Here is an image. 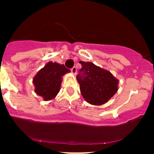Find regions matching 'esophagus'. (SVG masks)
I'll return each instance as SVG.
<instances>
[{
  "label": "esophagus",
  "instance_id": "esophagus-1",
  "mask_svg": "<svg viewBox=\"0 0 154 154\" xmlns=\"http://www.w3.org/2000/svg\"><path fill=\"white\" fill-rule=\"evenodd\" d=\"M71 71H72V73L73 74V75H76V73H77V68L74 66L73 68L71 69Z\"/></svg>",
  "mask_w": 154,
  "mask_h": 154
}]
</instances>
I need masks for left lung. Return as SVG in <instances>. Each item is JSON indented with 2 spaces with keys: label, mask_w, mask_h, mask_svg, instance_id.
<instances>
[{
  "label": "left lung",
  "mask_w": 154,
  "mask_h": 154,
  "mask_svg": "<svg viewBox=\"0 0 154 154\" xmlns=\"http://www.w3.org/2000/svg\"><path fill=\"white\" fill-rule=\"evenodd\" d=\"M79 63L82 69L77 79L84 99L95 106L107 103L117 92L119 80L110 72L93 63L82 61Z\"/></svg>",
  "instance_id": "1"
}]
</instances>
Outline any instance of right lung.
<instances>
[{"mask_svg":"<svg viewBox=\"0 0 154 154\" xmlns=\"http://www.w3.org/2000/svg\"><path fill=\"white\" fill-rule=\"evenodd\" d=\"M69 72L63 64L52 61L47 63L33 77L35 93L44 100L54 99L60 91L62 77Z\"/></svg>","mask_w":154,"mask_h":154,"instance_id":"1","label":"right lung"}]
</instances>
